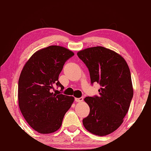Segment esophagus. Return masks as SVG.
<instances>
[{
  "label": "esophagus",
  "mask_w": 151,
  "mask_h": 151,
  "mask_svg": "<svg viewBox=\"0 0 151 151\" xmlns=\"http://www.w3.org/2000/svg\"><path fill=\"white\" fill-rule=\"evenodd\" d=\"M83 101V97L76 98V99H75V101L76 102H81Z\"/></svg>",
  "instance_id": "34e87169"
}]
</instances>
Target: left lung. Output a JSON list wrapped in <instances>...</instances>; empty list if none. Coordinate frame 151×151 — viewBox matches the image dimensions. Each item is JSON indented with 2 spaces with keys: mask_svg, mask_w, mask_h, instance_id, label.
Instances as JSON below:
<instances>
[{
  "mask_svg": "<svg viewBox=\"0 0 151 151\" xmlns=\"http://www.w3.org/2000/svg\"><path fill=\"white\" fill-rule=\"evenodd\" d=\"M77 55L88 68L91 83L101 86L99 96L85 98L90 111L83 124L94 135L110 134L122 124L133 99L128 65L120 55L103 46L86 48Z\"/></svg>",
  "mask_w": 151,
  "mask_h": 151,
  "instance_id": "obj_1",
  "label": "left lung"
}]
</instances>
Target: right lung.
<instances>
[{"mask_svg": "<svg viewBox=\"0 0 151 151\" xmlns=\"http://www.w3.org/2000/svg\"><path fill=\"white\" fill-rule=\"evenodd\" d=\"M74 55L62 46H50L35 52L21 72L19 107L27 123L38 133L47 134L58 130L74 102L73 96L52 92L54 86L63 91L59 75L65 61Z\"/></svg>", "mask_w": 151, "mask_h": 151, "instance_id": "1", "label": "right lung"}]
</instances>
